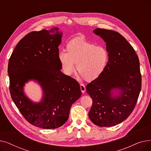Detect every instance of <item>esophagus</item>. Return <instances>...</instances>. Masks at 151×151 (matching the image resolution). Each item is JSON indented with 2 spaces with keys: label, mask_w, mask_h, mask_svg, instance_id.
I'll return each instance as SVG.
<instances>
[{
  "label": "esophagus",
  "mask_w": 151,
  "mask_h": 151,
  "mask_svg": "<svg viewBox=\"0 0 151 151\" xmlns=\"http://www.w3.org/2000/svg\"><path fill=\"white\" fill-rule=\"evenodd\" d=\"M80 89H81V91L83 93H84L85 91H86V87L83 84H80Z\"/></svg>",
  "instance_id": "esophagus-1"
}]
</instances>
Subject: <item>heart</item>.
I'll list each match as a JSON object with an SVG mask.
<instances>
[{
    "mask_svg": "<svg viewBox=\"0 0 151 151\" xmlns=\"http://www.w3.org/2000/svg\"><path fill=\"white\" fill-rule=\"evenodd\" d=\"M66 49L67 52L58 53V59L67 76L72 75L76 67L86 81H93L102 74L107 65L108 52L104 46H96L82 38H75L67 43Z\"/></svg>",
    "mask_w": 151,
    "mask_h": 151,
    "instance_id": "obj_1",
    "label": "heart"
}]
</instances>
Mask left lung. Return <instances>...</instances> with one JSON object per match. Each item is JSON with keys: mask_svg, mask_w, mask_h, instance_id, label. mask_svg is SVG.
Masks as SVG:
<instances>
[{"mask_svg": "<svg viewBox=\"0 0 151 151\" xmlns=\"http://www.w3.org/2000/svg\"><path fill=\"white\" fill-rule=\"evenodd\" d=\"M93 32L106 42L109 58L104 72L86 86L92 99L89 117L98 126H114L125 121L137 104L141 89L139 61L119 33L99 28Z\"/></svg>", "mask_w": 151, "mask_h": 151, "instance_id": "obj_1", "label": "left lung"}]
</instances>
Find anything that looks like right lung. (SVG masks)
<instances>
[{
    "mask_svg": "<svg viewBox=\"0 0 151 151\" xmlns=\"http://www.w3.org/2000/svg\"><path fill=\"white\" fill-rule=\"evenodd\" d=\"M62 37L58 27L32 32L19 42L9 60L12 99L24 117L39 128L63 125L71 105L81 95L79 83L60 71L58 46ZM30 80L37 81L42 87L40 102L31 101L23 92L25 83Z\"/></svg>",
    "mask_w": 151,
    "mask_h": 151,
    "instance_id": "right-lung-1",
    "label": "right lung"
}]
</instances>
